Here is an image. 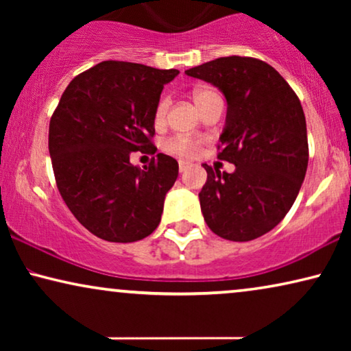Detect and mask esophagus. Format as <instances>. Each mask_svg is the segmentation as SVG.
<instances>
[{
    "mask_svg": "<svg viewBox=\"0 0 351 351\" xmlns=\"http://www.w3.org/2000/svg\"><path fill=\"white\" fill-rule=\"evenodd\" d=\"M189 167H191V165L189 161H179V171L180 172H185Z\"/></svg>",
    "mask_w": 351,
    "mask_h": 351,
    "instance_id": "34e87169",
    "label": "esophagus"
}]
</instances>
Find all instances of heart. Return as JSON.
Segmentation results:
<instances>
[{"instance_id":"b5f03b06","label":"heart","mask_w":351,"mask_h":351,"mask_svg":"<svg viewBox=\"0 0 351 351\" xmlns=\"http://www.w3.org/2000/svg\"><path fill=\"white\" fill-rule=\"evenodd\" d=\"M213 95H217V93H214L213 89H196L193 93V100L196 104V107H201L206 100L209 97H213ZM167 99H162L160 100V104H158V107L155 110V124L156 126H160V124L165 123V118H166V112H167ZM165 148L172 155H177V156H195L196 153H198V148H199V142L198 141H193V138L190 137H174L171 138V141L166 142Z\"/></svg>"}]
</instances>
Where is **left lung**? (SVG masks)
<instances>
[{
	"label": "left lung",
	"mask_w": 351,
	"mask_h": 351,
	"mask_svg": "<svg viewBox=\"0 0 351 351\" xmlns=\"http://www.w3.org/2000/svg\"><path fill=\"white\" fill-rule=\"evenodd\" d=\"M185 75L215 86L227 100L219 158L234 165L232 174L203 165L201 213L220 238L251 241L285 219L305 179L308 142L300 100L271 65L251 57H220Z\"/></svg>",
	"instance_id": "1"
}]
</instances>
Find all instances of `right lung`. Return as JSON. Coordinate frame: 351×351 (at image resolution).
I'll return each instance as SVG.
<instances>
[{"label": "right lung", "instance_id": "right-lung-1", "mask_svg": "<svg viewBox=\"0 0 351 351\" xmlns=\"http://www.w3.org/2000/svg\"><path fill=\"white\" fill-rule=\"evenodd\" d=\"M179 70L107 60L71 80L49 123L57 189L78 222L112 243H134L160 225L166 193L179 176L174 158L131 165L132 152L156 148L155 110Z\"/></svg>", "mask_w": 351, "mask_h": 351}]
</instances>
